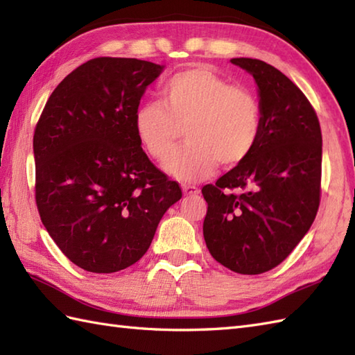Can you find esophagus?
I'll return each instance as SVG.
<instances>
[{
  "label": "esophagus",
  "instance_id": "esophagus-1",
  "mask_svg": "<svg viewBox=\"0 0 355 355\" xmlns=\"http://www.w3.org/2000/svg\"><path fill=\"white\" fill-rule=\"evenodd\" d=\"M183 193L187 195V197H193V195H198L200 189L195 186H189V184H184L183 186Z\"/></svg>",
  "mask_w": 355,
  "mask_h": 355
}]
</instances>
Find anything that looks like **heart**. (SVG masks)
I'll use <instances>...</instances> for the list:
<instances>
[{"label": "heart", "instance_id": "heart-1", "mask_svg": "<svg viewBox=\"0 0 355 355\" xmlns=\"http://www.w3.org/2000/svg\"><path fill=\"white\" fill-rule=\"evenodd\" d=\"M162 102H143L134 111V130L146 153L166 162L175 149L180 128L187 145L166 163L173 178L193 183L212 175L218 163L233 168L258 145L262 107L244 87L230 85L207 67L178 71L160 89Z\"/></svg>", "mask_w": 355, "mask_h": 355}]
</instances>
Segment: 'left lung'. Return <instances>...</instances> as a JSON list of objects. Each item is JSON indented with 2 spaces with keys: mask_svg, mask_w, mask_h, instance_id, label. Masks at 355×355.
Here are the masks:
<instances>
[{
  "mask_svg": "<svg viewBox=\"0 0 355 355\" xmlns=\"http://www.w3.org/2000/svg\"><path fill=\"white\" fill-rule=\"evenodd\" d=\"M258 85L262 131L245 162L202 187L210 254L241 275L277 267L310 230L320 205L322 132L310 101L259 59L233 58Z\"/></svg>",
  "mask_w": 355,
  "mask_h": 355,
  "instance_id": "obj_1",
  "label": "left lung"
}]
</instances>
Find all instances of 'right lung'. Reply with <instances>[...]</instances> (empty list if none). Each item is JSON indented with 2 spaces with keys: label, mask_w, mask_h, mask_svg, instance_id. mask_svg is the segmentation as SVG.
Instances as JSON below:
<instances>
[{
  "label": "right lung",
  "mask_w": 355,
  "mask_h": 355,
  "mask_svg": "<svg viewBox=\"0 0 355 355\" xmlns=\"http://www.w3.org/2000/svg\"><path fill=\"white\" fill-rule=\"evenodd\" d=\"M163 69L134 58H94L55 88L36 123L37 212L61 252L92 273L137 262L183 195L134 130V111Z\"/></svg>",
  "instance_id": "obj_1"
}]
</instances>
